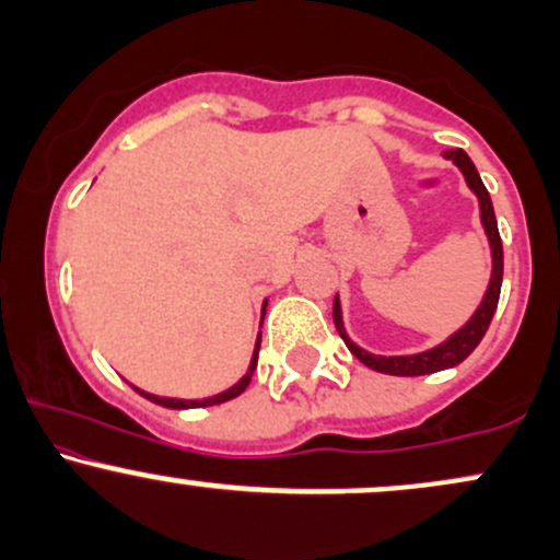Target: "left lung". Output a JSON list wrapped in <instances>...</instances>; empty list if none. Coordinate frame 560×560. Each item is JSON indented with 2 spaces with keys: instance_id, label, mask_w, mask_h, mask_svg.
Listing matches in <instances>:
<instances>
[{
  "instance_id": "left-lung-1",
  "label": "left lung",
  "mask_w": 560,
  "mask_h": 560,
  "mask_svg": "<svg viewBox=\"0 0 560 560\" xmlns=\"http://www.w3.org/2000/svg\"><path fill=\"white\" fill-rule=\"evenodd\" d=\"M445 160H453L458 165L460 173H464L468 189L474 191L479 199V218L481 226H485L487 242H490V253H492V273H490V284H487L485 298H481L479 307L474 311V316L460 326L458 331L450 334L445 342H440L432 350L423 352H413V355H374V352L363 350L347 337L345 331V320H342V305H339V294L334 298V326H337L339 337L345 339L347 350L358 358L363 365L378 371V374H389V376H423V374H436V371L453 369V365L464 363L477 345L481 342L487 329H490V320L494 316V307H498L500 300V284H503V242H500L498 234V221H494V208L487 186L481 184L477 165L471 163V158L466 155L464 150H447L442 152Z\"/></svg>"
}]
</instances>
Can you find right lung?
<instances>
[{"instance_id": "add662e5", "label": "right lung", "mask_w": 560, "mask_h": 560, "mask_svg": "<svg viewBox=\"0 0 560 560\" xmlns=\"http://www.w3.org/2000/svg\"><path fill=\"white\" fill-rule=\"evenodd\" d=\"M268 302H262V307H266ZM266 313V311H262ZM258 350H260V334H258V342H255V350H253V361H249V369H247V374H244L240 382L234 384V387H229V389H223V392H218V395H213V397H202V400H178V397H160V395H150V392H144V389H137L131 384L133 389L139 392L141 397H147V400L150 402H155V405H163V408H173V410H186V408H208V405H221V402H226V400H234V397H240L244 389H247V384H249V378H253V374H255V369H258Z\"/></svg>"}]
</instances>
